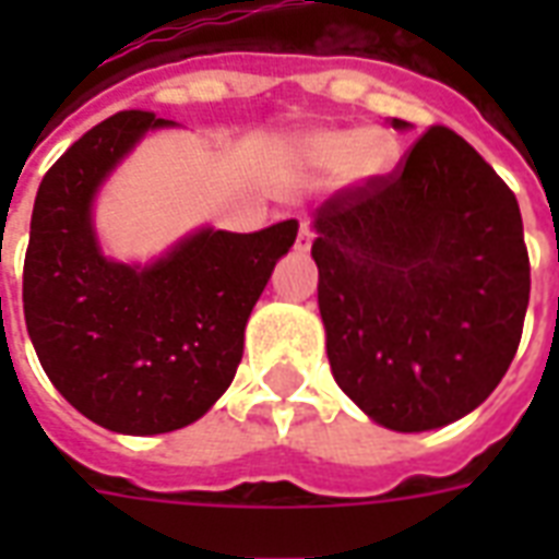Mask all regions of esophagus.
Masks as SVG:
<instances>
[{"label":"esophagus","instance_id":"1","mask_svg":"<svg viewBox=\"0 0 559 559\" xmlns=\"http://www.w3.org/2000/svg\"><path fill=\"white\" fill-rule=\"evenodd\" d=\"M313 237H316V231H313V226H310V223H301V226H298V237H296V249L298 252H307V249H310V246H313Z\"/></svg>","mask_w":559,"mask_h":559}]
</instances>
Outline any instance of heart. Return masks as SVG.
<instances>
[{"mask_svg": "<svg viewBox=\"0 0 559 559\" xmlns=\"http://www.w3.org/2000/svg\"><path fill=\"white\" fill-rule=\"evenodd\" d=\"M305 156L316 168H342L350 182H366L394 165L397 144L382 130H322L307 139Z\"/></svg>", "mask_w": 559, "mask_h": 559, "instance_id": "heart-1", "label": "heart"}]
</instances>
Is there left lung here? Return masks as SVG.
<instances>
[{
	"label": "left lung",
	"instance_id": "obj_1",
	"mask_svg": "<svg viewBox=\"0 0 559 559\" xmlns=\"http://www.w3.org/2000/svg\"><path fill=\"white\" fill-rule=\"evenodd\" d=\"M313 258L331 371L368 417L424 432L490 397L531 263L516 197L459 133L429 127L391 174L322 202Z\"/></svg>",
	"mask_w": 559,
	"mask_h": 559
}]
</instances>
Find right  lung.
<instances>
[{"mask_svg":"<svg viewBox=\"0 0 559 559\" xmlns=\"http://www.w3.org/2000/svg\"><path fill=\"white\" fill-rule=\"evenodd\" d=\"M170 121L124 109L83 133L39 182L22 310L39 366L81 415L124 435L174 432L209 412L243 357L246 319L298 223L202 228L153 266L98 252L90 205L118 159Z\"/></svg>","mask_w":559,"mask_h":559,"instance_id":"obj_1","label":"right lung"}]
</instances>
